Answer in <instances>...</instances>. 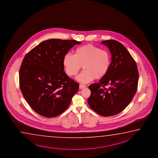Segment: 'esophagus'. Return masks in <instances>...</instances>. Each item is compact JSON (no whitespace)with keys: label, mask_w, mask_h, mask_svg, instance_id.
Masks as SVG:
<instances>
[{"label":"esophagus","mask_w":158,"mask_h":158,"mask_svg":"<svg viewBox=\"0 0 158 158\" xmlns=\"http://www.w3.org/2000/svg\"><path fill=\"white\" fill-rule=\"evenodd\" d=\"M86 86L85 85H82V84H80V89H82V88H85V87H86Z\"/></svg>","instance_id":"esophagus-1"}]
</instances>
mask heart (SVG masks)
I'll list each match as a JSON object with an SVG mask.
<instances>
[{"mask_svg": "<svg viewBox=\"0 0 158 158\" xmlns=\"http://www.w3.org/2000/svg\"><path fill=\"white\" fill-rule=\"evenodd\" d=\"M110 52L91 44L76 48L73 55L66 54L63 59L66 73L71 77L77 75L82 66L84 70L77 79L84 83L104 77L110 70Z\"/></svg>", "mask_w": 158, "mask_h": 158, "instance_id": "1", "label": "heart"}]
</instances>
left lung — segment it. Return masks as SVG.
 <instances>
[{"label": "left lung", "mask_w": 158, "mask_h": 158, "mask_svg": "<svg viewBox=\"0 0 158 158\" xmlns=\"http://www.w3.org/2000/svg\"><path fill=\"white\" fill-rule=\"evenodd\" d=\"M112 55L110 70L98 83L88 87L91 96L88 104L101 115L109 117L124 110L136 93L139 73L134 59L127 49L116 40H104Z\"/></svg>", "instance_id": "1"}]
</instances>
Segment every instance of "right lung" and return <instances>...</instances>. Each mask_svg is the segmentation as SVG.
Masks as SVG:
<instances>
[{
	"label": "right lung",
	"mask_w": 158,
	"mask_h": 158,
	"mask_svg": "<svg viewBox=\"0 0 158 158\" xmlns=\"http://www.w3.org/2000/svg\"><path fill=\"white\" fill-rule=\"evenodd\" d=\"M80 42L50 39L27 53L19 70V85L30 107L40 115L52 118L65 111L79 83L64 72L63 59Z\"/></svg>",
	"instance_id": "add662e5"
}]
</instances>
